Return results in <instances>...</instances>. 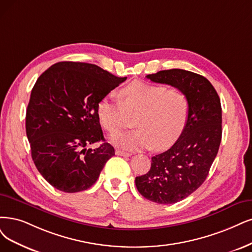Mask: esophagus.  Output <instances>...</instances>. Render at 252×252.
Listing matches in <instances>:
<instances>
[{"label":"esophagus","mask_w":252,"mask_h":252,"mask_svg":"<svg viewBox=\"0 0 252 252\" xmlns=\"http://www.w3.org/2000/svg\"><path fill=\"white\" fill-rule=\"evenodd\" d=\"M115 155H116V156H121V157H129L132 154H131V153H126V152H124V151L117 150V151L115 152Z\"/></svg>","instance_id":"34e87169"}]
</instances>
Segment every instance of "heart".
<instances>
[{
  "label": "heart",
  "mask_w": 252,
  "mask_h": 252,
  "mask_svg": "<svg viewBox=\"0 0 252 252\" xmlns=\"http://www.w3.org/2000/svg\"><path fill=\"white\" fill-rule=\"evenodd\" d=\"M120 101L102 97L96 106L100 126L110 134L123 128L127 117L137 127L112 138L115 145L129 151L171 146L187 125L190 100L183 89L136 81L119 91Z\"/></svg>",
  "instance_id": "heart-1"
}]
</instances>
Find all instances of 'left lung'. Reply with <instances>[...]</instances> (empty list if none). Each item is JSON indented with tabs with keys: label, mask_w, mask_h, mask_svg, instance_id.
<instances>
[{
	"label": "left lung",
	"mask_w": 252,
	"mask_h": 252,
	"mask_svg": "<svg viewBox=\"0 0 252 252\" xmlns=\"http://www.w3.org/2000/svg\"><path fill=\"white\" fill-rule=\"evenodd\" d=\"M146 78L183 89L190 100L189 118L180 138L168 151L153 157L150 171L135 180L143 197L171 204L188 197L207 179L221 142V102L210 81L192 71L174 68Z\"/></svg>",
	"instance_id": "obj_1"
}]
</instances>
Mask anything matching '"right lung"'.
I'll use <instances>...</instances> for the list:
<instances>
[{"label":"right lung","mask_w":252,"mask_h":252,"mask_svg":"<svg viewBox=\"0 0 252 252\" xmlns=\"http://www.w3.org/2000/svg\"><path fill=\"white\" fill-rule=\"evenodd\" d=\"M126 77L97 65L58 62L46 69L31 91L26 133L37 170L54 188L66 193L94 184L114 147L105 142L97 118V102ZM103 143L94 150L87 146Z\"/></svg>","instance_id":"right-lung-1"}]
</instances>
